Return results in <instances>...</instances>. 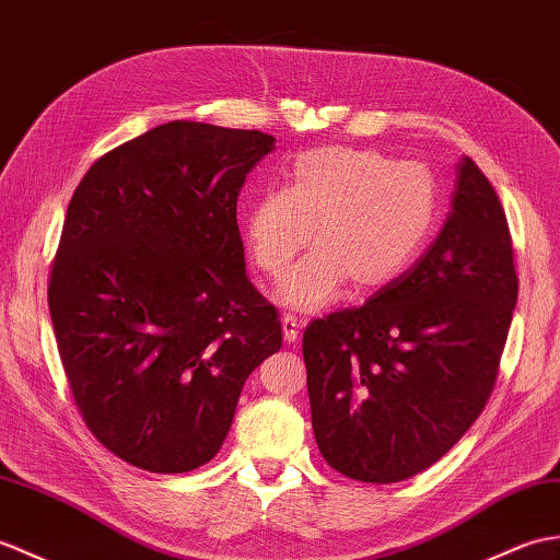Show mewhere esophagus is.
I'll return each mask as SVG.
<instances>
[{
	"label": "esophagus",
	"instance_id": "34e87169",
	"mask_svg": "<svg viewBox=\"0 0 560 560\" xmlns=\"http://www.w3.org/2000/svg\"><path fill=\"white\" fill-rule=\"evenodd\" d=\"M281 329H283V341L291 346V343L298 341V331H301V322H298V317L291 315V312H283Z\"/></svg>",
	"mask_w": 560,
	"mask_h": 560
}]
</instances>
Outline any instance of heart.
I'll return each mask as SVG.
<instances>
[{"mask_svg":"<svg viewBox=\"0 0 560 560\" xmlns=\"http://www.w3.org/2000/svg\"><path fill=\"white\" fill-rule=\"evenodd\" d=\"M436 180L420 162H392L382 152L315 148L298 154L289 188L269 190L245 217L253 262L281 277L312 238L301 265L281 283L283 303L319 310L350 281L382 289L406 269L436 221Z\"/></svg>","mask_w":560,"mask_h":560,"instance_id":"1","label":"heart"}]
</instances>
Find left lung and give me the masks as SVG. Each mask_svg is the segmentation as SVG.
I'll return each instance as SVG.
<instances>
[{
  "label": "left lung",
  "mask_w": 560,
  "mask_h": 560,
  "mask_svg": "<svg viewBox=\"0 0 560 560\" xmlns=\"http://www.w3.org/2000/svg\"><path fill=\"white\" fill-rule=\"evenodd\" d=\"M410 269L303 334L312 432L336 472L392 485L427 470L485 410L517 301L497 190L470 158Z\"/></svg>",
  "instance_id": "obj_1"
}]
</instances>
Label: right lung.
Wrapping results in <instances>:
<instances>
[{
    "label": "right lung",
    "mask_w": 560,
    "mask_h": 560,
    "mask_svg": "<svg viewBox=\"0 0 560 560\" xmlns=\"http://www.w3.org/2000/svg\"><path fill=\"white\" fill-rule=\"evenodd\" d=\"M271 150L275 136L172 121L102 154L69 202L47 285L59 358L90 432L140 470L212 460L281 348L236 221Z\"/></svg>",
    "instance_id": "1"
}]
</instances>
